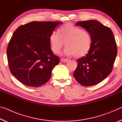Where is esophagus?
<instances>
[{
    "label": "esophagus",
    "mask_w": 122,
    "mask_h": 122,
    "mask_svg": "<svg viewBox=\"0 0 122 122\" xmlns=\"http://www.w3.org/2000/svg\"><path fill=\"white\" fill-rule=\"evenodd\" d=\"M68 61V59H65V58H62L61 59V61L62 62H67Z\"/></svg>",
    "instance_id": "1"
}]
</instances>
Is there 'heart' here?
Segmentation results:
<instances>
[{
    "mask_svg": "<svg viewBox=\"0 0 122 122\" xmlns=\"http://www.w3.org/2000/svg\"><path fill=\"white\" fill-rule=\"evenodd\" d=\"M49 42L54 53L60 52L66 42L67 47L64 51V55L81 57L86 55L90 49L92 39L88 31L82 30L73 24L67 23L61 26L58 32L51 33Z\"/></svg>",
    "mask_w": 122,
    "mask_h": 122,
    "instance_id": "obj_1",
    "label": "heart"
}]
</instances>
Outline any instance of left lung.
<instances>
[{
  "mask_svg": "<svg viewBox=\"0 0 122 122\" xmlns=\"http://www.w3.org/2000/svg\"><path fill=\"white\" fill-rule=\"evenodd\" d=\"M75 25L85 29L90 34L92 46L85 56L78 59L74 76L83 86L100 83L112 71L117 56V46L110 28L95 20L78 21Z\"/></svg>",
  "mask_w": 122,
  "mask_h": 122,
  "instance_id": "obj_1",
  "label": "left lung"
}]
</instances>
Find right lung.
I'll return each mask as SVG.
<instances>
[{"instance_id":"add662e5","label":"right lung","mask_w":122,"mask_h":122,"mask_svg":"<svg viewBox=\"0 0 122 122\" xmlns=\"http://www.w3.org/2000/svg\"><path fill=\"white\" fill-rule=\"evenodd\" d=\"M62 22L32 21L19 26L7 48L10 71L27 86L38 87L50 80L60 60L51 49L49 36Z\"/></svg>"}]
</instances>
